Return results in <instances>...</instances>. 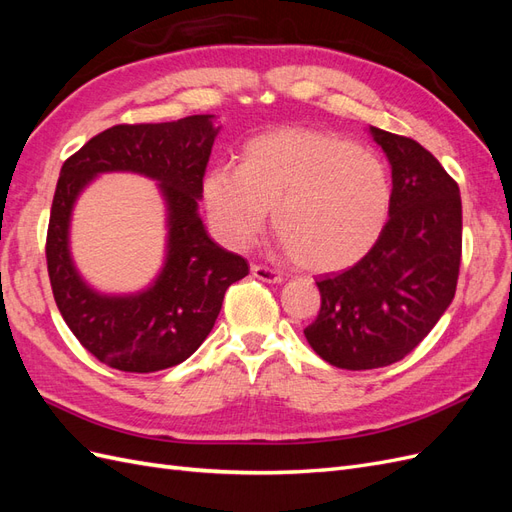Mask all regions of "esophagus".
Wrapping results in <instances>:
<instances>
[{"instance_id":"esophagus-1","label":"esophagus","mask_w":512,"mask_h":512,"mask_svg":"<svg viewBox=\"0 0 512 512\" xmlns=\"http://www.w3.org/2000/svg\"><path fill=\"white\" fill-rule=\"evenodd\" d=\"M252 275L256 277V280H260V282H267V284H282L284 282V277L277 273V271H273V269H269V267H262V265H252Z\"/></svg>"}]
</instances>
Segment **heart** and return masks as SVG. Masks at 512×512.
<instances>
[{
    "mask_svg": "<svg viewBox=\"0 0 512 512\" xmlns=\"http://www.w3.org/2000/svg\"><path fill=\"white\" fill-rule=\"evenodd\" d=\"M203 198L215 237L230 250H245L271 209L273 228L299 267L335 271L378 241L391 209V181L369 149L292 126L252 138L241 168L213 166Z\"/></svg>",
    "mask_w": 512,
    "mask_h": 512,
    "instance_id": "b5f03b06",
    "label": "heart"
}]
</instances>
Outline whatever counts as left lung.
I'll return each mask as SVG.
<instances>
[{
	"label": "left lung",
	"instance_id": "1",
	"mask_svg": "<svg viewBox=\"0 0 512 512\" xmlns=\"http://www.w3.org/2000/svg\"><path fill=\"white\" fill-rule=\"evenodd\" d=\"M391 164L389 222L354 267L316 282L309 346L339 369L397 363L451 305L461 262L459 185L412 138L369 126Z\"/></svg>",
	"mask_w": 512,
	"mask_h": 512
}]
</instances>
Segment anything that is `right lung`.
I'll return each instance as SVG.
<instances>
[{
	"mask_svg": "<svg viewBox=\"0 0 512 512\" xmlns=\"http://www.w3.org/2000/svg\"><path fill=\"white\" fill-rule=\"evenodd\" d=\"M218 132L213 115L123 123L91 138L61 166L46 232L53 297L81 346L108 367L151 374L190 359L211 333L228 286L250 273L245 258L207 235L198 215ZM102 172H136L158 180L167 203L165 267L136 295L94 291L69 256L73 203Z\"/></svg>",
	"mask_w": 512,
	"mask_h": 512,
	"instance_id": "obj_1",
	"label": "right lung"
}]
</instances>
